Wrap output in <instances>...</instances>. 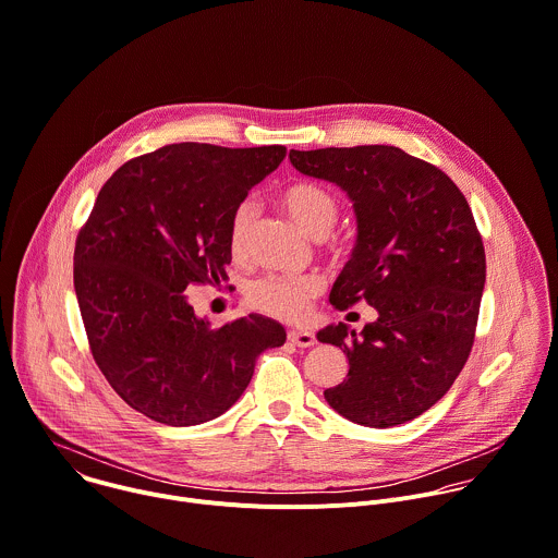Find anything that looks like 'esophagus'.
Listing matches in <instances>:
<instances>
[{
    "label": "esophagus",
    "instance_id": "34e87169",
    "mask_svg": "<svg viewBox=\"0 0 558 558\" xmlns=\"http://www.w3.org/2000/svg\"><path fill=\"white\" fill-rule=\"evenodd\" d=\"M288 340L296 347H314L316 344V336L312 331H303V329H290Z\"/></svg>",
    "mask_w": 558,
    "mask_h": 558
}]
</instances>
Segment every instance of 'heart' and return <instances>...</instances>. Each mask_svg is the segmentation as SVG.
Masks as SVG:
<instances>
[{
    "instance_id": "heart-1",
    "label": "heart",
    "mask_w": 558,
    "mask_h": 558,
    "mask_svg": "<svg viewBox=\"0 0 558 558\" xmlns=\"http://www.w3.org/2000/svg\"><path fill=\"white\" fill-rule=\"evenodd\" d=\"M279 203L296 227L316 240L327 238L340 216L336 196L312 181L288 185L281 192ZM253 222L255 205L251 201L240 203L229 222V251L235 259L248 255ZM323 288L325 283L318 275H266L251 283L246 296L257 312L279 320L299 323L310 314V307Z\"/></svg>"
}]
</instances>
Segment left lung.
I'll use <instances>...</instances> for the list:
<instances>
[{
	"mask_svg": "<svg viewBox=\"0 0 558 558\" xmlns=\"http://www.w3.org/2000/svg\"><path fill=\"white\" fill-rule=\"evenodd\" d=\"M290 161L353 201L357 244L331 305L366 301L379 314L362 336L344 323L318 333L349 357L325 399L357 425L412 421L451 388L473 347L486 257L471 207L442 170L395 146L290 150Z\"/></svg>",
	"mask_w": 558,
	"mask_h": 558,
	"instance_id": "left-lung-1",
	"label": "left lung"
}]
</instances>
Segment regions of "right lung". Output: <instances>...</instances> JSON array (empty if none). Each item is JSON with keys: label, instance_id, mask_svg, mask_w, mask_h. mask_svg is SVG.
<instances>
[{"label": "right lung", "instance_id": "add662e5", "mask_svg": "<svg viewBox=\"0 0 558 558\" xmlns=\"http://www.w3.org/2000/svg\"><path fill=\"white\" fill-rule=\"evenodd\" d=\"M286 146L172 144L126 161L81 227L74 288L94 360L137 412L174 427L227 412L286 329L248 314L211 329L185 290L227 281L229 222Z\"/></svg>", "mask_w": 558, "mask_h": 558}]
</instances>
